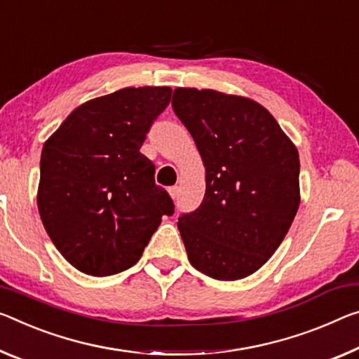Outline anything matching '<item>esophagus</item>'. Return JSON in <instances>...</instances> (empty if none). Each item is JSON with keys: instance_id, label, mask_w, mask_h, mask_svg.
Segmentation results:
<instances>
[{"instance_id": "obj_1", "label": "esophagus", "mask_w": 359, "mask_h": 359, "mask_svg": "<svg viewBox=\"0 0 359 359\" xmlns=\"http://www.w3.org/2000/svg\"><path fill=\"white\" fill-rule=\"evenodd\" d=\"M169 195H170V198H172V200H175V198H177V195H179V187H170Z\"/></svg>"}]
</instances>
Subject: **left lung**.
<instances>
[{
  "instance_id": "obj_1",
  "label": "left lung",
  "mask_w": 359,
  "mask_h": 359,
  "mask_svg": "<svg viewBox=\"0 0 359 359\" xmlns=\"http://www.w3.org/2000/svg\"><path fill=\"white\" fill-rule=\"evenodd\" d=\"M172 108L206 169V193L179 217L190 264L236 281L266 264L297 214L299 151L259 102L214 89H174Z\"/></svg>"
}]
</instances>
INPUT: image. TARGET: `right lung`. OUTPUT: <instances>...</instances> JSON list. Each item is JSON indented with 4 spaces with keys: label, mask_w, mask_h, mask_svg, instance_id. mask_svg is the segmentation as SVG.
I'll list each match as a JSON object with an SVG mask.
<instances>
[{
    "label": "right lung",
    "mask_w": 359,
    "mask_h": 359,
    "mask_svg": "<svg viewBox=\"0 0 359 359\" xmlns=\"http://www.w3.org/2000/svg\"><path fill=\"white\" fill-rule=\"evenodd\" d=\"M168 86L124 88L76 107L44 142L38 210L76 270L110 276L137 264L163 215L174 212L140 153L170 100Z\"/></svg>",
    "instance_id": "obj_1"
}]
</instances>
